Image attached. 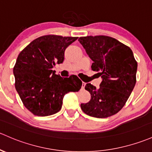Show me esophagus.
<instances>
[{"label":"esophagus","instance_id":"esophagus-1","mask_svg":"<svg viewBox=\"0 0 152 152\" xmlns=\"http://www.w3.org/2000/svg\"><path fill=\"white\" fill-rule=\"evenodd\" d=\"M85 86H86V83L83 82L82 83V89H84L85 88Z\"/></svg>","mask_w":152,"mask_h":152}]
</instances>
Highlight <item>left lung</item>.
I'll return each instance as SVG.
<instances>
[{"label": "left lung", "instance_id": "8db88e82", "mask_svg": "<svg viewBox=\"0 0 152 152\" xmlns=\"http://www.w3.org/2000/svg\"><path fill=\"white\" fill-rule=\"evenodd\" d=\"M79 42L93 61L91 68L98 71L102 81L99 88L87 83L91 94L88 103L81 104L84 113L96 118L117 114L124 107L136 83L138 64L132 50L113 37H81Z\"/></svg>", "mask_w": 152, "mask_h": 152}]
</instances>
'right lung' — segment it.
Listing matches in <instances>:
<instances>
[{
	"label": "right lung",
	"instance_id": "right-lung-1",
	"mask_svg": "<svg viewBox=\"0 0 152 152\" xmlns=\"http://www.w3.org/2000/svg\"><path fill=\"white\" fill-rule=\"evenodd\" d=\"M77 37L45 35L21 52L14 67L15 88L24 107L37 116L59 112L65 94L77 92L82 81L76 75L61 77L53 68L63 63L64 51Z\"/></svg>",
	"mask_w": 152,
	"mask_h": 152
}]
</instances>
